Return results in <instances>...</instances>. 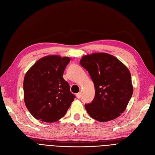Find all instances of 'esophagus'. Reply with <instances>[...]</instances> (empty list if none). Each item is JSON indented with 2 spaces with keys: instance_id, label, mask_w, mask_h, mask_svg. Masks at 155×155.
<instances>
[{
  "instance_id": "1",
  "label": "esophagus",
  "mask_w": 155,
  "mask_h": 155,
  "mask_svg": "<svg viewBox=\"0 0 155 155\" xmlns=\"http://www.w3.org/2000/svg\"><path fill=\"white\" fill-rule=\"evenodd\" d=\"M76 97H77L78 98H80V97H81V93L79 92V93L76 94Z\"/></svg>"
}]
</instances>
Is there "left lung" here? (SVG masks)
I'll list each match as a JSON object with an SVG mask.
<instances>
[{
    "label": "left lung",
    "instance_id": "1",
    "mask_svg": "<svg viewBox=\"0 0 155 155\" xmlns=\"http://www.w3.org/2000/svg\"><path fill=\"white\" fill-rule=\"evenodd\" d=\"M79 63L88 71L96 89L92 101L85 105L89 116L101 122L118 118L133 95L129 69L114 56L106 53L84 55Z\"/></svg>",
    "mask_w": 155,
    "mask_h": 155
}]
</instances>
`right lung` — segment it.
<instances>
[{
    "label": "right lung",
    "instance_id": "right-lung-1",
    "mask_svg": "<svg viewBox=\"0 0 155 155\" xmlns=\"http://www.w3.org/2000/svg\"><path fill=\"white\" fill-rule=\"evenodd\" d=\"M68 57L47 55L39 59L25 75L23 89L26 107L37 120L55 122L63 117L75 96L63 78Z\"/></svg>",
    "mask_w": 155,
    "mask_h": 155
}]
</instances>
